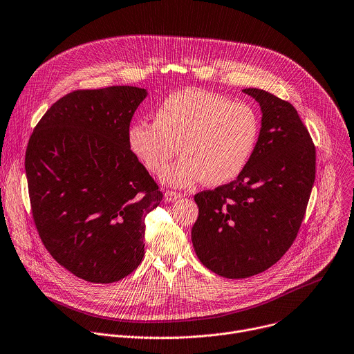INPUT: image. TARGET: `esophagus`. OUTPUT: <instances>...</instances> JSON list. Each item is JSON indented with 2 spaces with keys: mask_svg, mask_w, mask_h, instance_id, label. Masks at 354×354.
<instances>
[{
  "mask_svg": "<svg viewBox=\"0 0 354 354\" xmlns=\"http://www.w3.org/2000/svg\"><path fill=\"white\" fill-rule=\"evenodd\" d=\"M181 198V194L176 192V191H166L165 192V201L166 203H174L177 200Z\"/></svg>",
  "mask_w": 354,
  "mask_h": 354,
  "instance_id": "obj_1",
  "label": "esophagus"
}]
</instances>
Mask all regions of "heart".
Segmentation results:
<instances>
[{"label":"heart","mask_w":354,"mask_h":354,"mask_svg":"<svg viewBox=\"0 0 354 354\" xmlns=\"http://www.w3.org/2000/svg\"><path fill=\"white\" fill-rule=\"evenodd\" d=\"M260 135L257 111L226 95L184 88L157 106L154 122L138 121L128 131L132 154L153 174L165 171L178 143L181 157L163 181L187 188L200 181L221 185L236 178L250 162Z\"/></svg>","instance_id":"b5f03b06"}]
</instances>
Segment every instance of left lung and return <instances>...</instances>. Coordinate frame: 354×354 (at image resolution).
<instances>
[{
  "label": "left lung",
  "mask_w": 354,
  "mask_h": 354,
  "mask_svg": "<svg viewBox=\"0 0 354 354\" xmlns=\"http://www.w3.org/2000/svg\"><path fill=\"white\" fill-rule=\"evenodd\" d=\"M261 111L257 146L229 184L194 200L191 239L200 261L226 279H246L277 263L297 238L315 181V146L297 109L260 88H245Z\"/></svg>",
  "instance_id": "left-lung-1"
}]
</instances>
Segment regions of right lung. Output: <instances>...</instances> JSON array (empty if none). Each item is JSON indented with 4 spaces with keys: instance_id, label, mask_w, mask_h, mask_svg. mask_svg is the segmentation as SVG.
I'll use <instances>...</instances> for the list:
<instances>
[{
    "instance_id": "add662e5",
    "label": "right lung",
    "mask_w": 354,
    "mask_h": 354,
    "mask_svg": "<svg viewBox=\"0 0 354 354\" xmlns=\"http://www.w3.org/2000/svg\"><path fill=\"white\" fill-rule=\"evenodd\" d=\"M147 90L73 91L36 125L25 154L32 215L45 248L90 283L127 277L145 256V216L163 194L128 145Z\"/></svg>"
}]
</instances>
